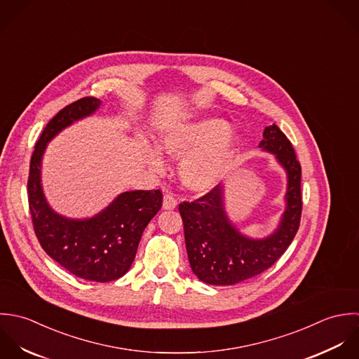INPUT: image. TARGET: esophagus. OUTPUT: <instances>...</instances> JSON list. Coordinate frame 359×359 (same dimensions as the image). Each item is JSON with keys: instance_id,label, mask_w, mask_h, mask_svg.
<instances>
[{"instance_id": "1", "label": "esophagus", "mask_w": 359, "mask_h": 359, "mask_svg": "<svg viewBox=\"0 0 359 359\" xmlns=\"http://www.w3.org/2000/svg\"><path fill=\"white\" fill-rule=\"evenodd\" d=\"M177 207V201L172 194H165L163 196V203H162V208L163 210H175Z\"/></svg>"}]
</instances>
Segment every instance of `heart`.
<instances>
[{"label":"heart","mask_w":359,"mask_h":359,"mask_svg":"<svg viewBox=\"0 0 359 359\" xmlns=\"http://www.w3.org/2000/svg\"><path fill=\"white\" fill-rule=\"evenodd\" d=\"M161 149L179 159V177L194 193H208L223 180L237 149L240 136L230 130L222 118H204L180 123L165 130L159 137ZM147 159L156 170L163 162L156 149H149Z\"/></svg>","instance_id":"b5f03b06"}]
</instances>
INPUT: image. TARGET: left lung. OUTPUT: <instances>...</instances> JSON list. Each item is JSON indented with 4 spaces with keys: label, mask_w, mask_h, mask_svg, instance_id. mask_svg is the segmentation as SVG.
<instances>
[{
    "label": "left lung",
    "mask_w": 359,
    "mask_h": 359,
    "mask_svg": "<svg viewBox=\"0 0 359 359\" xmlns=\"http://www.w3.org/2000/svg\"><path fill=\"white\" fill-rule=\"evenodd\" d=\"M259 148L273 154L287 175L286 210L272 234L264 238L243 234L227 216L222 184L193 203L179 205L190 266L204 283L231 286L262 273L285 254L299 227L301 165L292 145L272 125L265 128Z\"/></svg>",
    "instance_id": "1"
}]
</instances>
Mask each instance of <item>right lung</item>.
<instances>
[{
    "label": "right lung",
    "instance_id": "add662e5",
    "mask_svg": "<svg viewBox=\"0 0 359 359\" xmlns=\"http://www.w3.org/2000/svg\"><path fill=\"white\" fill-rule=\"evenodd\" d=\"M100 107L98 98L84 97L47 123L30 159L27 197L34 233L43 250L74 276L105 283L122 278L130 269L145 226L162 207V193L125 191L97 215L71 219L50 207L41 186V161L47 144Z\"/></svg>",
    "mask_w": 359,
    "mask_h": 359
}]
</instances>
